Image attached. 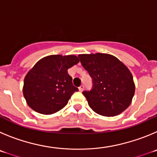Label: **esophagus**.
Listing matches in <instances>:
<instances>
[{
	"label": "esophagus",
	"instance_id": "34e87169",
	"mask_svg": "<svg viewBox=\"0 0 157 157\" xmlns=\"http://www.w3.org/2000/svg\"><path fill=\"white\" fill-rule=\"evenodd\" d=\"M78 90H79L80 92H82V91L83 90H84V86H83V85L80 86L78 87Z\"/></svg>",
	"mask_w": 157,
	"mask_h": 157
}]
</instances>
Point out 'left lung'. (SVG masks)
Instances as JSON below:
<instances>
[{"label": "left lung", "instance_id": "obj_1", "mask_svg": "<svg viewBox=\"0 0 157 157\" xmlns=\"http://www.w3.org/2000/svg\"><path fill=\"white\" fill-rule=\"evenodd\" d=\"M78 58L92 78V90L82 92L91 109L109 117L126 110L135 91L132 74L127 66L110 54H81Z\"/></svg>", "mask_w": 157, "mask_h": 157}]
</instances>
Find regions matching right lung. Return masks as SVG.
Returning <instances> with one entry per match:
<instances>
[{"label":"right lung","mask_w":157,"mask_h":157,"mask_svg":"<svg viewBox=\"0 0 157 157\" xmlns=\"http://www.w3.org/2000/svg\"><path fill=\"white\" fill-rule=\"evenodd\" d=\"M79 59L75 55H51L36 63L24 78L23 92L30 108L44 115L62 109L78 90L67 70Z\"/></svg>","instance_id":"add662e5"}]
</instances>
